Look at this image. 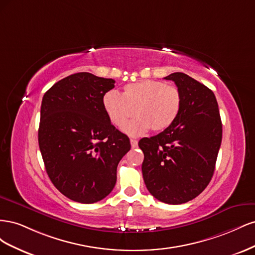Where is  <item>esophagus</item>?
Masks as SVG:
<instances>
[{
    "label": "esophagus",
    "mask_w": 255,
    "mask_h": 255,
    "mask_svg": "<svg viewBox=\"0 0 255 255\" xmlns=\"http://www.w3.org/2000/svg\"><path fill=\"white\" fill-rule=\"evenodd\" d=\"M130 145H132V148H136L138 145V141L136 139H130Z\"/></svg>",
    "instance_id": "esophagus-1"
}]
</instances>
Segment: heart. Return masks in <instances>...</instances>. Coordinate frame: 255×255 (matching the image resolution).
<instances>
[{"label":"heart","mask_w":255,"mask_h":255,"mask_svg":"<svg viewBox=\"0 0 255 255\" xmlns=\"http://www.w3.org/2000/svg\"><path fill=\"white\" fill-rule=\"evenodd\" d=\"M103 109L114 126L125 127V130L132 136H139L148 132L159 133L170 128L182 106L180 89L164 82L142 80L128 84L122 96L117 91H107L102 100Z\"/></svg>","instance_id":"heart-1"}]
</instances>
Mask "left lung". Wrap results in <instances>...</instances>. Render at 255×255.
Returning a JSON list of instances; mask_svg holds the SVG:
<instances>
[{
    "instance_id": "1",
    "label": "left lung",
    "mask_w": 255,
    "mask_h": 255,
    "mask_svg": "<svg viewBox=\"0 0 255 255\" xmlns=\"http://www.w3.org/2000/svg\"><path fill=\"white\" fill-rule=\"evenodd\" d=\"M182 95L173 125L138 142L143 152V181L150 194L168 204H182L206 188L214 174L222 139V123L214 92L182 72L165 78Z\"/></svg>"
}]
</instances>
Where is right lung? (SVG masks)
Instances as JSON below:
<instances>
[{"label":"right lung","instance_id":"right-lung-1","mask_svg":"<svg viewBox=\"0 0 255 255\" xmlns=\"http://www.w3.org/2000/svg\"><path fill=\"white\" fill-rule=\"evenodd\" d=\"M113 79L88 72L67 76L45 92L38 142L50 180L72 201L95 203L111 194L117 166L130 149L116 128L102 100Z\"/></svg>","mask_w":255,"mask_h":255}]
</instances>
